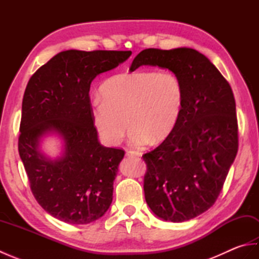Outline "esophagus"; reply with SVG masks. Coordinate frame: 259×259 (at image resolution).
Segmentation results:
<instances>
[{"instance_id": "1", "label": "esophagus", "mask_w": 259, "mask_h": 259, "mask_svg": "<svg viewBox=\"0 0 259 259\" xmlns=\"http://www.w3.org/2000/svg\"><path fill=\"white\" fill-rule=\"evenodd\" d=\"M125 155L128 157H131V156H137V157H141L142 153L140 151H135V150H126Z\"/></svg>"}]
</instances>
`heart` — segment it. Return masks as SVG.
Returning <instances> with one entry per match:
<instances>
[{"label": "heart", "instance_id": "1", "mask_svg": "<svg viewBox=\"0 0 259 259\" xmlns=\"http://www.w3.org/2000/svg\"><path fill=\"white\" fill-rule=\"evenodd\" d=\"M100 95L91 103V118L109 146L122 141L128 124L134 146L164 140L177 125L185 100L183 82L171 71L115 74L103 82Z\"/></svg>", "mask_w": 259, "mask_h": 259}]
</instances>
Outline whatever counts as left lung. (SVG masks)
<instances>
[{
	"instance_id": "8db88e82",
	"label": "left lung",
	"mask_w": 259,
	"mask_h": 259,
	"mask_svg": "<svg viewBox=\"0 0 259 259\" xmlns=\"http://www.w3.org/2000/svg\"><path fill=\"white\" fill-rule=\"evenodd\" d=\"M168 69L184 84L177 125L155 150L145 153V198L157 217L183 223L210 208L238 151L232 88L203 54L190 48L146 49L131 63Z\"/></svg>"
}]
</instances>
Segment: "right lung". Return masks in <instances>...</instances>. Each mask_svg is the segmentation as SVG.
I'll list each match as a JSON object with an SVG mask.
<instances>
[{"label":"right lung","mask_w":259,"mask_h":259,"mask_svg":"<svg viewBox=\"0 0 259 259\" xmlns=\"http://www.w3.org/2000/svg\"><path fill=\"white\" fill-rule=\"evenodd\" d=\"M130 56L131 51H62L27 82L19 153L33 196L59 221L90 224L111 205L124 151L99 142L89 91L97 75L117 68ZM48 135L63 140V152L57 158L40 150Z\"/></svg>","instance_id":"add662e5"}]
</instances>
